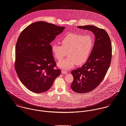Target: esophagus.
Segmentation results:
<instances>
[{"label":"esophagus","instance_id":"obj_1","mask_svg":"<svg viewBox=\"0 0 126 126\" xmlns=\"http://www.w3.org/2000/svg\"><path fill=\"white\" fill-rule=\"evenodd\" d=\"M62 73L63 74H66L67 73V72L66 71H65V70H62Z\"/></svg>","mask_w":126,"mask_h":126}]
</instances>
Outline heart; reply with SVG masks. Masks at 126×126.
<instances>
[{"label": "heart", "instance_id": "1", "mask_svg": "<svg viewBox=\"0 0 126 126\" xmlns=\"http://www.w3.org/2000/svg\"><path fill=\"white\" fill-rule=\"evenodd\" d=\"M61 46L56 43L51 45L52 53L58 61L62 60L67 54L68 57L58 63L62 68H73L75 64L79 66L88 60L94 45L93 38L90 35L70 33L62 39Z\"/></svg>", "mask_w": 126, "mask_h": 126}]
</instances>
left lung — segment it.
<instances>
[{"mask_svg":"<svg viewBox=\"0 0 126 126\" xmlns=\"http://www.w3.org/2000/svg\"><path fill=\"white\" fill-rule=\"evenodd\" d=\"M78 28L90 30L95 39L92 53L87 62L81 68L72 71L74 80L71 88L79 93L91 92L104 78L112 58V45L106 31L94 25L79 26Z\"/></svg>","mask_w":126,"mask_h":126,"instance_id":"8db88e82","label":"left lung"}]
</instances>
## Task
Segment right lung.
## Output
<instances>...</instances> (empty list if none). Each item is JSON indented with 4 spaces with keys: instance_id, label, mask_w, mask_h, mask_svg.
<instances>
[{
    "instance_id": "right-lung-1",
    "label": "right lung",
    "mask_w": 126,
    "mask_h": 126,
    "mask_svg": "<svg viewBox=\"0 0 126 126\" xmlns=\"http://www.w3.org/2000/svg\"><path fill=\"white\" fill-rule=\"evenodd\" d=\"M65 27L39 21L26 27L15 47V69L23 85L34 93L48 90L61 71L55 69L50 43Z\"/></svg>"
}]
</instances>
